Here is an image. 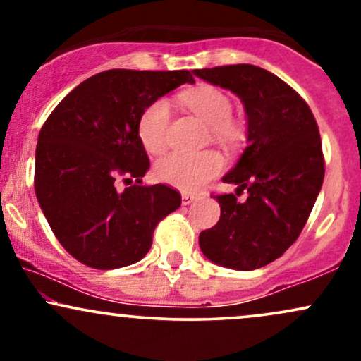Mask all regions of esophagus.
<instances>
[{
  "mask_svg": "<svg viewBox=\"0 0 361 361\" xmlns=\"http://www.w3.org/2000/svg\"><path fill=\"white\" fill-rule=\"evenodd\" d=\"M195 198H197V197H195V195H192V193H181V204L190 205L195 200Z\"/></svg>",
  "mask_w": 361,
  "mask_h": 361,
  "instance_id": "34e87169",
  "label": "esophagus"
}]
</instances>
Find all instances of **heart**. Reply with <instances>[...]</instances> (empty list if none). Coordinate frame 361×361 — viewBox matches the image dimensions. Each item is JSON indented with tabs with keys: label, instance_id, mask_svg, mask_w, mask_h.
<instances>
[{
	"label": "heart",
	"instance_id": "heart-1",
	"mask_svg": "<svg viewBox=\"0 0 361 361\" xmlns=\"http://www.w3.org/2000/svg\"><path fill=\"white\" fill-rule=\"evenodd\" d=\"M181 102L197 117L210 126L214 139L226 146H235L243 137V128L231 120L233 102L215 86H197L181 94ZM169 103L164 98L149 103L140 114L137 135L140 144L151 154H159L168 142ZM224 166L222 157L215 151L171 152L156 164V175L164 183L193 192L204 186Z\"/></svg>",
	"mask_w": 361,
	"mask_h": 361
}]
</instances>
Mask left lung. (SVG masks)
<instances>
[{
  "instance_id": "obj_1",
  "label": "left lung",
  "mask_w": 361,
  "mask_h": 361,
  "mask_svg": "<svg viewBox=\"0 0 361 361\" xmlns=\"http://www.w3.org/2000/svg\"><path fill=\"white\" fill-rule=\"evenodd\" d=\"M229 90L246 114L247 147L224 183L247 198L219 195L221 219L198 235L207 259L231 270L264 267L297 241L324 180V159L312 111L279 76L252 64L193 69Z\"/></svg>"
}]
</instances>
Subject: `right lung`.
Here are the masks:
<instances>
[{
    "mask_svg": "<svg viewBox=\"0 0 361 361\" xmlns=\"http://www.w3.org/2000/svg\"><path fill=\"white\" fill-rule=\"evenodd\" d=\"M193 85L188 71L109 69L78 85L45 120L35 149V195L69 255L115 270L147 255L157 222L181 205L176 190L146 186L137 122L149 103ZM136 180L118 192L114 180Z\"/></svg>",
    "mask_w": 361,
    "mask_h": 361,
    "instance_id": "add662e5",
    "label": "right lung"
}]
</instances>
